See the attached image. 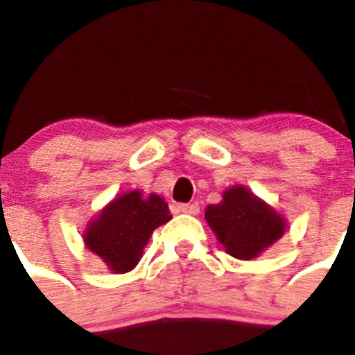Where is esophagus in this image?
<instances>
[{
  "mask_svg": "<svg viewBox=\"0 0 355 355\" xmlns=\"http://www.w3.org/2000/svg\"><path fill=\"white\" fill-rule=\"evenodd\" d=\"M200 209L199 202H188V205H180V211L188 213V215H197Z\"/></svg>",
  "mask_w": 355,
  "mask_h": 355,
  "instance_id": "34e87169",
  "label": "esophagus"
}]
</instances>
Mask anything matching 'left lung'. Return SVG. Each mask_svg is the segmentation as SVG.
<instances>
[{
	"label": "left lung",
	"mask_w": 355,
	"mask_h": 355,
	"mask_svg": "<svg viewBox=\"0 0 355 355\" xmlns=\"http://www.w3.org/2000/svg\"><path fill=\"white\" fill-rule=\"evenodd\" d=\"M205 218L216 240L238 259L258 258L286 231L284 216L241 184L227 188L222 202L209 205Z\"/></svg>",
	"instance_id": "1"
}]
</instances>
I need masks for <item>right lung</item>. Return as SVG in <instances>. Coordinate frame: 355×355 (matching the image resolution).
I'll return each mask as SVG.
<instances>
[{
  "mask_svg": "<svg viewBox=\"0 0 355 355\" xmlns=\"http://www.w3.org/2000/svg\"><path fill=\"white\" fill-rule=\"evenodd\" d=\"M171 218L162 197H144L140 190H131L99 211L85 231L83 241L114 274H124L139 265L153 231Z\"/></svg>",
  "mask_w": 355,
  "mask_h": 355,
  "instance_id": "1",
  "label": "right lung"
}]
</instances>
